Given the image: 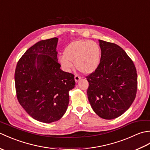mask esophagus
<instances>
[{
	"instance_id": "obj_1",
	"label": "esophagus",
	"mask_w": 150,
	"mask_h": 150,
	"mask_svg": "<svg viewBox=\"0 0 150 150\" xmlns=\"http://www.w3.org/2000/svg\"><path fill=\"white\" fill-rule=\"evenodd\" d=\"M80 79H81V77H79V76L77 75H75V81L76 83H77V82L80 81Z\"/></svg>"
}]
</instances>
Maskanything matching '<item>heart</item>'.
<instances>
[{"label": "heart", "mask_w": 150, "mask_h": 150, "mask_svg": "<svg viewBox=\"0 0 150 150\" xmlns=\"http://www.w3.org/2000/svg\"><path fill=\"white\" fill-rule=\"evenodd\" d=\"M101 50L95 41L77 39L67 46L64 55L59 57V62L67 71L71 70L74 64L84 74H91L99 66Z\"/></svg>", "instance_id": "1"}]
</instances>
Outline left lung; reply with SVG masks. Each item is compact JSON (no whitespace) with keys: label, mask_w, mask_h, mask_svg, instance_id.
<instances>
[{"label":"left lung","mask_w":150,"mask_h":150,"mask_svg":"<svg viewBox=\"0 0 150 150\" xmlns=\"http://www.w3.org/2000/svg\"><path fill=\"white\" fill-rule=\"evenodd\" d=\"M101 50L99 66L86 77L88 98L98 116L111 120L128 110L137 90L134 64L122 47L98 40Z\"/></svg>","instance_id":"obj_1"}]
</instances>
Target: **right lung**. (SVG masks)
I'll return each mask as SVG.
<instances>
[{
  "label": "right lung",
  "mask_w": 150,
  "mask_h": 150,
  "mask_svg": "<svg viewBox=\"0 0 150 150\" xmlns=\"http://www.w3.org/2000/svg\"><path fill=\"white\" fill-rule=\"evenodd\" d=\"M59 39L40 40L22 56L15 72L19 103L33 119L51 123L61 119L68 108L74 75L60 69Z\"/></svg>",
  "instance_id": "add662e5"
}]
</instances>
